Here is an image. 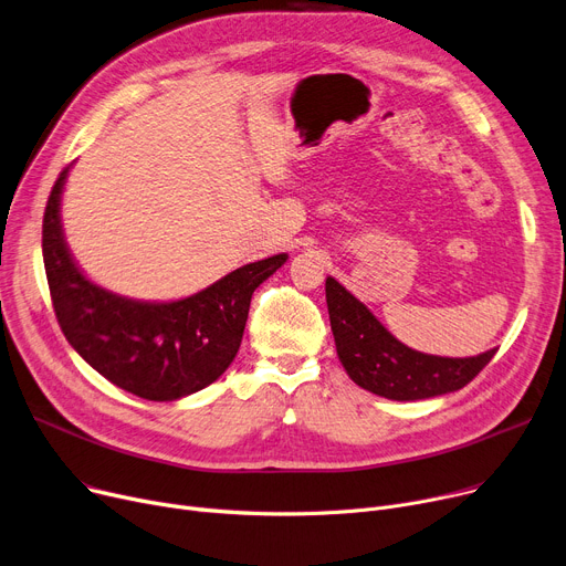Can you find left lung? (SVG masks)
<instances>
[{"label":"left lung","mask_w":566,"mask_h":566,"mask_svg":"<svg viewBox=\"0 0 566 566\" xmlns=\"http://www.w3.org/2000/svg\"><path fill=\"white\" fill-rule=\"evenodd\" d=\"M325 297L338 359L350 380L375 396L423 400L458 391L496 355V348L478 357H437L411 350L334 277L325 280Z\"/></svg>","instance_id":"1"}]
</instances>
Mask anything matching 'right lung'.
Masks as SVG:
<instances>
[{"instance_id": "add662e5", "label": "right lung", "mask_w": 566, "mask_h": 566, "mask_svg": "<svg viewBox=\"0 0 566 566\" xmlns=\"http://www.w3.org/2000/svg\"><path fill=\"white\" fill-rule=\"evenodd\" d=\"M63 168L43 218V261L56 321L99 375L145 400H179L228 370L234 361L254 289L286 254H275L224 275L172 303H143L93 284L74 263L61 224Z\"/></svg>"}]
</instances>
